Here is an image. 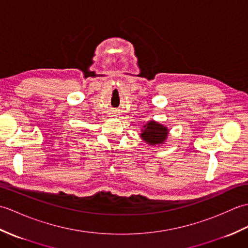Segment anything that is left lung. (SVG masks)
<instances>
[{"mask_svg":"<svg viewBox=\"0 0 248 248\" xmlns=\"http://www.w3.org/2000/svg\"><path fill=\"white\" fill-rule=\"evenodd\" d=\"M144 129L141 130L140 138L144 140L147 144L151 146L161 145L164 143L167 139L168 135V129L164 125L156 123L155 120L149 121L148 124H146Z\"/></svg>","mask_w":248,"mask_h":248,"instance_id":"1","label":"left lung"}]
</instances>
